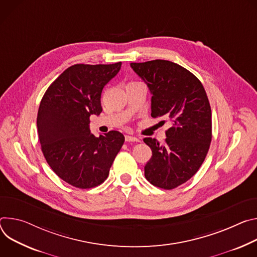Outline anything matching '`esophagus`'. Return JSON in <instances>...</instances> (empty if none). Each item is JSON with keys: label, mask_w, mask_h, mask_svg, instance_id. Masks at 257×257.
<instances>
[{"label": "esophagus", "mask_w": 257, "mask_h": 257, "mask_svg": "<svg viewBox=\"0 0 257 257\" xmlns=\"http://www.w3.org/2000/svg\"><path fill=\"white\" fill-rule=\"evenodd\" d=\"M125 142H140V140L136 137L132 136H125Z\"/></svg>", "instance_id": "obj_1"}]
</instances>
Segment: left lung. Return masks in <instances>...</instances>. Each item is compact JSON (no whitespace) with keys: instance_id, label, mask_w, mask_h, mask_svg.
<instances>
[{"instance_id":"1","label":"left lung","mask_w":257,"mask_h":257,"mask_svg":"<svg viewBox=\"0 0 257 257\" xmlns=\"http://www.w3.org/2000/svg\"><path fill=\"white\" fill-rule=\"evenodd\" d=\"M131 67L152 94L151 116L172 124L163 145L144 139L152 150L145 178L158 188L175 189L198 172L209 150L211 108L206 92L192 72L172 61L157 59L131 63Z\"/></svg>"}]
</instances>
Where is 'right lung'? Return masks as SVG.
I'll return each mask as SVG.
<instances>
[{
  "label": "right lung",
  "instance_id": "1",
  "mask_svg": "<svg viewBox=\"0 0 257 257\" xmlns=\"http://www.w3.org/2000/svg\"><path fill=\"white\" fill-rule=\"evenodd\" d=\"M120 67L121 62L72 65L51 83L41 101L37 126L43 154L53 172L75 188L102 184L123 145L119 132L96 138L90 131V116L102 112V90Z\"/></svg>",
  "mask_w": 257,
  "mask_h": 257
}]
</instances>
